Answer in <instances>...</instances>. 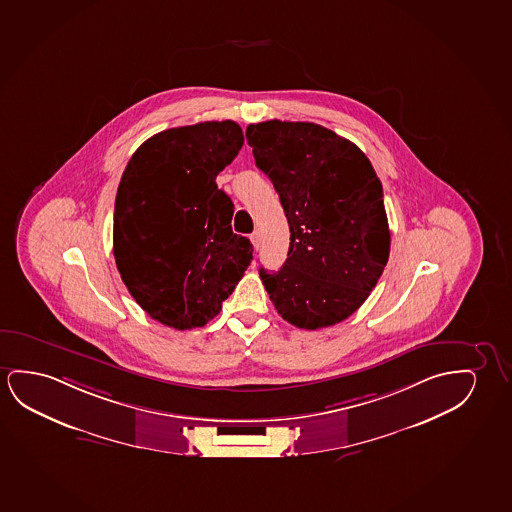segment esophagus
Segmentation results:
<instances>
[{
  "instance_id": "34e87169",
  "label": "esophagus",
  "mask_w": 512,
  "mask_h": 512,
  "mask_svg": "<svg viewBox=\"0 0 512 512\" xmlns=\"http://www.w3.org/2000/svg\"><path fill=\"white\" fill-rule=\"evenodd\" d=\"M250 241H252L253 248H255V250H259V246H260L259 232H253L252 236H250Z\"/></svg>"
}]
</instances>
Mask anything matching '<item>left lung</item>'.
Here are the masks:
<instances>
[{
  "label": "left lung",
  "mask_w": 512,
  "mask_h": 512,
  "mask_svg": "<svg viewBox=\"0 0 512 512\" xmlns=\"http://www.w3.org/2000/svg\"><path fill=\"white\" fill-rule=\"evenodd\" d=\"M246 141L289 222L285 264L259 271L276 312L301 329L349 319L375 289L391 248L370 160L354 142L303 121L250 125Z\"/></svg>",
  "instance_id": "left-lung-1"
}]
</instances>
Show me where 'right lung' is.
I'll list each match as a JSON object with an SVG mask.
<instances>
[{"label": "right lung", "instance_id": "add662e5", "mask_svg": "<svg viewBox=\"0 0 512 512\" xmlns=\"http://www.w3.org/2000/svg\"><path fill=\"white\" fill-rule=\"evenodd\" d=\"M236 121L163 130L135 151L114 204V259L151 319L179 331L215 319L253 259L232 232L234 206L216 176L243 148Z\"/></svg>", "mask_w": 512, "mask_h": 512}]
</instances>
